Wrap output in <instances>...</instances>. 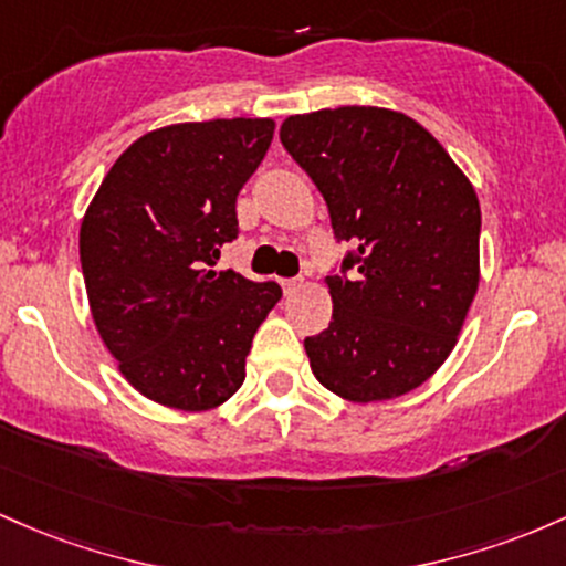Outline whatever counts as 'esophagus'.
Listing matches in <instances>:
<instances>
[{
  "label": "esophagus",
  "mask_w": 566,
  "mask_h": 566,
  "mask_svg": "<svg viewBox=\"0 0 566 566\" xmlns=\"http://www.w3.org/2000/svg\"><path fill=\"white\" fill-rule=\"evenodd\" d=\"M281 285H283L285 294H294V291L302 285V281H300V277H285V281H281Z\"/></svg>",
  "instance_id": "obj_1"
}]
</instances>
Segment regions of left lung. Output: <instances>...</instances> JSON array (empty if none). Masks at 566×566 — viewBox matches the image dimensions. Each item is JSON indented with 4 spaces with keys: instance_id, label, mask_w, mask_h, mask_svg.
I'll list each match as a JSON object with an SVG mask.
<instances>
[{
    "instance_id": "obj_1",
    "label": "left lung",
    "mask_w": 566,
    "mask_h": 566,
    "mask_svg": "<svg viewBox=\"0 0 566 566\" xmlns=\"http://www.w3.org/2000/svg\"><path fill=\"white\" fill-rule=\"evenodd\" d=\"M281 142L353 245L326 277L332 323L304 339L315 379L353 403L415 390L454 350L479 289L473 184L420 123L379 106L294 114Z\"/></svg>"
}]
</instances>
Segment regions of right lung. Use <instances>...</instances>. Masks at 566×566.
Instances as JSON below:
<instances>
[{
    "mask_svg": "<svg viewBox=\"0 0 566 566\" xmlns=\"http://www.w3.org/2000/svg\"><path fill=\"white\" fill-rule=\"evenodd\" d=\"M272 119H208L133 142L87 206L80 262L101 339L149 401L216 409L281 302L277 283L213 270L238 238V192L270 149Z\"/></svg>",
    "mask_w": 566,
    "mask_h": 566,
    "instance_id": "obj_1",
    "label": "right lung"
}]
</instances>
